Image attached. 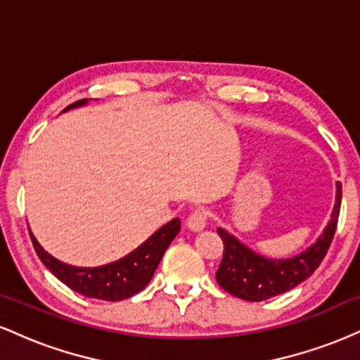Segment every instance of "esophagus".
Segmentation results:
<instances>
[{
  "label": "esophagus",
  "instance_id": "34e87169",
  "mask_svg": "<svg viewBox=\"0 0 360 360\" xmlns=\"http://www.w3.org/2000/svg\"><path fill=\"white\" fill-rule=\"evenodd\" d=\"M206 220H208V213H206V210L198 208L189 214L186 225H188V229L193 230V232H201V230L206 226Z\"/></svg>",
  "mask_w": 360,
  "mask_h": 360
}]
</instances>
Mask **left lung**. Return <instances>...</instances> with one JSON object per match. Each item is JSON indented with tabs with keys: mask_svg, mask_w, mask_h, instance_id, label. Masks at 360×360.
Wrapping results in <instances>:
<instances>
[{
	"mask_svg": "<svg viewBox=\"0 0 360 360\" xmlns=\"http://www.w3.org/2000/svg\"><path fill=\"white\" fill-rule=\"evenodd\" d=\"M342 203V184L337 183L335 206L323 233L311 247L291 259H267L255 254L226 230L217 232L223 240V259L217 283L230 295L245 301H264L296 288L318 269L337 230Z\"/></svg>",
	"mask_w": 360,
	"mask_h": 360,
	"instance_id": "8db88e82",
	"label": "left lung"
}]
</instances>
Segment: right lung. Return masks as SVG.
<instances>
[{
  "label": "right lung",
  "mask_w": 360,
  "mask_h": 360,
  "mask_svg": "<svg viewBox=\"0 0 360 360\" xmlns=\"http://www.w3.org/2000/svg\"><path fill=\"white\" fill-rule=\"evenodd\" d=\"M86 103H88V100H79L69 105L64 111L77 108V106L86 105ZM179 230V218H174V220L160 226L142 245L130 252L125 257L100 267H74L60 262V260L52 257L49 252L42 249V245L37 242L34 235L30 233V237L37 255L42 260L44 266L65 286L86 296V298L122 301L137 295L150 283L164 252L174 240Z\"/></svg>",
  "instance_id": "right-lung-1"
}]
</instances>
